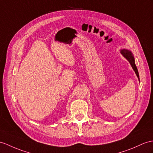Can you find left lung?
Segmentation results:
<instances>
[{
	"label": "left lung",
	"instance_id": "1",
	"mask_svg": "<svg viewBox=\"0 0 153 153\" xmlns=\"http://www.w3.org/2000/svg\"><path fill=\"white\" fill-rule=\"evenodd\" d=\"M121 53L129 62L130 65H131V66H132L133 70L135 71L136 76H137V78H138V79L140 80L138 71H137V69L136 68V65L135 64V62H134V58L132 53H131V51H130L128 50H126V49H122V50H121Z\"/></svg>",
	"mask_w": 153,
	"mask_h": 153
}]
</instances>
